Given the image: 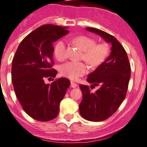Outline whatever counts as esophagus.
Instances as JSON below:
<instances>
[{
    "label": "esophagus",
    "instance_id": "obj_1",
    "mask_svg": "<svg viewBox=\"0 0 147 147\" xmlns=\"http://www.w3.org/2000/svg\"><path fill=\"white\" fill-rule=\"evenodd\" d=\"M77 84H76V83H74V82H71V83H70V86H71L72 88H76V87H77Z\"/></svg>",
    "mask_w": 147,
    "mask_h": 147
}]
</instances>
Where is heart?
I'll use <instances>...</instances> for the list:
<instances>
[{"mask_svg":"<svg viewBox=\"0 0 147 147\" xmlns=\"http://www.w3.org/2000/svg\"><path fill=\"white\" fill-rule=\"evenodd\" d=\"M75 43L84 51L83 59L91 66L97 67L105 61L109 55V46L106 43H96L94 38L90 36H77L74 39ZM55 55L59 61H63L67 57V45L63 40H60L55 44ZM88 66L84 62L69 61L61 65L60 71L61 75L70 79H77L87 73Z\"/></svg>","mask_w":147,"mask_h":147,"instance_id":"obj_1","label":"heart"}]
</instances>
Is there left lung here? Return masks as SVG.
I'll return each mask as SVG.
<instances>
[{"label": "left lung", "instance_id": "left-lung-1", "mask_svg": "<svg viewBox=\"0 0 147 147\" xmlns=\"http://www.w3.org/2000/svg\"><path fill=\"white\" fill-rule=\"evenodd\" d=\"M86 30L99 34L112 45L110 56L86 79L92 86H99L98 90L91 92L88 86L79 85L83 94L79 104L81 115L87 120L100 122L113 115L125 98L131 65L126 50L115 37L97 28Z\"/></svg>", "mask_w": 147, "mask_h": 147}]
</instances>
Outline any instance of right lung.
<instances>
[{"label": "right lung", "instance_id": "right-lung-1", "mask_svg": "<svg viewBox=\"0 0 147 147\" xmlns=\"http://www.w3.org/2000/svg\"><path fill=\"white\" fill-rule=\"evenodd\" d=\"M66 28L52 24L39 27L23 38L13 59L15 93L25 112L36 120L48 122L58 115L60 102L70 85L66 78H59L51 84L44 82L56 77L52 43L69 32Z\"/></svg>", "mask_w": 147, "mask_h": 147}]
</instances>
